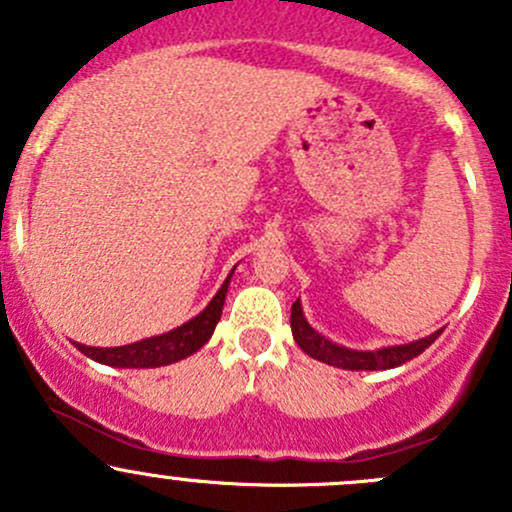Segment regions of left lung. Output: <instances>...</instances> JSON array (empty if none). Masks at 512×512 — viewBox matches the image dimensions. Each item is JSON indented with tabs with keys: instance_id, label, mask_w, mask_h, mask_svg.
<instances>
[{
	"instance_id": "8db88e82",
	"label": "left lung",
	"mask_w": 512,
	"mask_h": 512,
	"mask_svg": "<svg viewBox=\"0 0 512 512\" xmlns=\"http://www.w3.org/2000/svg\"><path fill=\"white\" fill-rule=\"evenodd\" d=\"M289 324H292V337L294 342L299 344L304 354H309L312 359L324 361L329 366H337V369H349V371H379V369H394V366L406 364L414 356L421 352H426L438 337H441V329L428 337L416 339L411 344H401V347H386V349H376V352H356V349H347L339 347V344L329 342L324 339L322 334L314 332L312 327L307 324L302 314V304L297 302L292 304V317H289Z\"/></svg>"
}]
</instances>
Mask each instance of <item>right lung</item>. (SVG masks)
<instances>
[{
	"label": "right lung",
	"mask_w": 512,
	"mask_h": 512,
	"mask_svg": "<svg viewBox=\"0 0 512 512\" xmlns=\"http://www.w3.org/2000/svg\"><path fill=\"white\" fill-rule=\"evenodd\" d=\"M230 277H227L223 287L218 289V294L210 299V304L198 314V317H193L190 322H185L183 327L173 329V332L160 334V337L143 339V342H136V344H126V347L101 349V347H84V344H76V347H79L81 354L91 356V359L101 361V364L121 366V369H153V366L175 364V361L198 352V349L213 337L215 324H218L220 317H223V304H225L227 285H230Z\"/></svg>",
	"instance_id": "add662e5"
}]
</instances>
